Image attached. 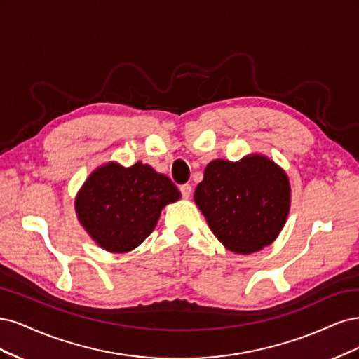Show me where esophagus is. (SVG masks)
<instances>
[{"label":"esophagus","mask_w":359,"mask_h":359,"mask_svg":"<svg viewBox=\"0 0 359 359\" xmlns=\"http://www.w3.org/2000/svg\"><path fill=\"white\" fill-rule=\"evenodd\" d=\"M180 192H182V196H184V198H188V196L191 195L192 192V187L189 183H184V184H180Z\"/></svg>","instance_id":"1"}]
</instances>
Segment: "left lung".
I'll return each instance as SVG.
<instances>
[{
  "label": "left lung",
  "instance_id": "obj_1",
  "mask_svg": "<svg viewBox=\"0 0 359 359\" xmlns=\"http://www.w3.org/2000/svg\"><path fill=\"white\" fill-rule=\"evenodd\" d=\"M194 198L226 249L252 253L279 236L291 189L282 168L265 156L253 155L238 163L212 161Z\"/></svg>",
  "mask_w": 359,
  "mask_h": 359
}]
</instances>
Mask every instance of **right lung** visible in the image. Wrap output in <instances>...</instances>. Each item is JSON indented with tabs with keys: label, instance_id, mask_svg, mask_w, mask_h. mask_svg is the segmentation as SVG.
Here are the masks:
<instances>
[{
	"label": "right lung",
	"instance_id": "obj_1",
	"mask_svg": "<svg viewBox=\"0 0 359 359\" xmlns=\"http://www.w3.org/2000/svg\"><path fill=\"white\" fill-rule=\"evenodd\" d=\"M180 198L167 176L137 163L95 170L79 191L76 212L88 234L110 252H128L150 236L161 210Z\"/></svg>",
	"mask_w": 359,
	"mask_h": 359
}]
</instances>
